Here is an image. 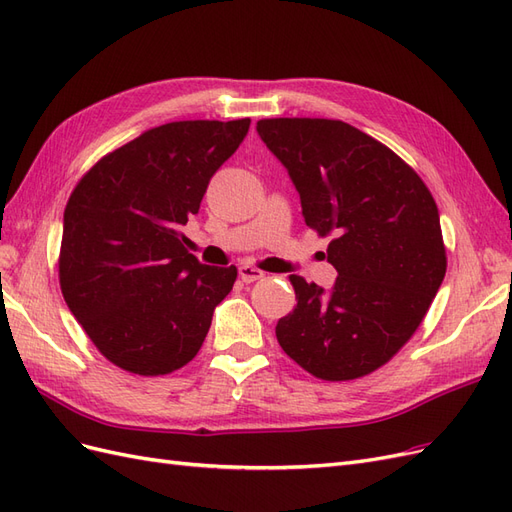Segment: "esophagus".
Returning <instances> with one entry per match:
<instances>
[{
  "instance_id": "esophagus-1",
  "label": "esophagus",
  "mask_w": 512,
  "mask_h": 512,
  "mask_svg": "<svg viewBox=\"0 0 512 512\" xmlns=\"http://www.w3.org/2000/svg\"><path fill=\"white\" fill-rule=\"evenodd\" d=\"M239 277L245 282V284H252L256 280H260V277H265V273H262L260 269L252 267V265H241L239 267Z\"/></svg>"
}]
</instances>
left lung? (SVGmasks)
Segmentation results:
<instances>
[{
  "mask_svg": "<svg viewBox=\"0 0 512 512\" xmlns=\"http://www.w3.org/2000/svg\"><path fill=\"white\" fill-rule=\"evenodd\" d=\"M303 218L333 235L331 290L290 275L297 305L275 327L282 350L322 380L382 367L423 322L446 273L440 213L423 179L376 138L337 119H260Z\"/></svg>",
  "mask_w": 512,
  "mask_h": 512,
  "instance_id": "obj_1",
  "label": "left lung"
}]
</instances>
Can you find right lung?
I'll list each match as a JSON object with an SVG mask.
<instances>
[{
  "mask_svg": "<svg viewBox=\"0 0 512 512\" xmlns=\"http://www.w3.org/2000/svg\"><path fill=\"white\" fill-rule=\"evenodd\" d=\"M247 130L250 119L164 123L104 156L70 194L61 292L96 348L130 374L190 363L237 280V267L185 250L181 226Z\"/></svg>",
  "mask_w": 512,
  "mask_h": 512,
  "instance_id": "add662e5",
  "label": "right lung"
}]
</instances>
